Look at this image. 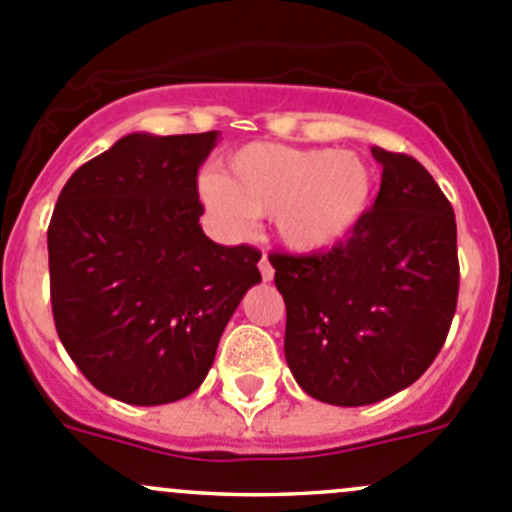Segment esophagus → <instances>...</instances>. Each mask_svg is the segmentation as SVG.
Returning <instances> with one entry per match:
<instances>
[{"label": "esophagus", "mask_w": 512, "mask_h": 512, "mask_svg": "<svg viewBox=\"0 0 512 512\" xmlns=\"http://www.w3.org/2000/svg\"><path fill=\"white\" fill-rule=\"evenodd\" d=\"M260 272H262V280H265V282H270L272 277H275V267L270 265V260H267V255L260 260Z\"/></svg>", "instance_id": "1"}]
</instances>
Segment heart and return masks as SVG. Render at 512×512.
<instances>
[{
  "instance_id": "heart-1",
  "label": "heart",
  "mask_w": 512,
  "mask_h": 512,
  "mask_svg": "<svg viewBox=\"0 0 512 512\" xmlns=\"http://www.w3.org/2000/svg\"><path fill=\"white\" fill-rule=\"evenodd\" d=\"M374 190V168L359 153L280 143L242 146L227 158L225 178H200V198L220 223L245 230L255 215H272L282 245L302 255L347 240Z\"/></svg>"
}]
</instances>
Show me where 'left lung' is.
I'll return each mask as SVG.
<instances>
[{
	"label": "left lung",
	"instance_id": "1",
	"mask_svg": "<svg viewBox=\"0 0 512 512\" xmlns=\"http://www.w3.org/2000/svg\"><path fill=\"white\" fill-rule=\"evenodd\" d=\"M381 188L344 242L270 255L285 297V356L297 384L332 406H366L411 386L451 329L456 215L416 158L374 146Z\"/></svg>",
	"mask_w": 512,
	"mask_h": 512
}]
</instances>
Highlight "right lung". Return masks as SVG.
<instances>
[{
	"label": "right lung",
	"mask_w": 512,
	"mask_h": 512,
	"mask_svg": "<svg viewBox=\"0 0 512 512\" xmlns=\"http://www.w3.org/2000/svg\"><path fill=\"white\" fill-rule=\"evenodd\" d=\"M218 131L131 133L81 165L49 232L51 312L81 374L133 406L193 394L262 252L200 227L198 168Z\"/></svg>",
	"instance_id": "obj_1"
}]
</instances>
